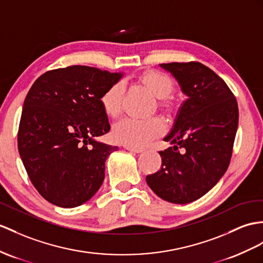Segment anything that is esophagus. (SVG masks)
Here are the masks:
<instances>
[{
    "mask_svg": "<svg viewBox=\"0 0 263 263\" xmlns=\"http://www.w3.org/2000/svg\"><path fill=\"white\" fill-rule=\"evenodd\" d=\"M125 148L127 151H129L132 153H136V154H139V153H142L144 151L143 148H135V147H129V146H125Z\"/></svg>",
    "mask_w": 263,
    "mask_h": 263,
    "instance_id": "1",
    "label": "esophagus"
}]
</instances>
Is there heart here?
<instances>
[{
  "label": "heart",
  "mask_w": 263,
  "mask_h": 263,
  "mask_svg": "<svg viewBox=\"0 0 263 263\" xmlns=\"http://www.w3.org/2000/svg\"><path fill=\"white\" fill-rule=\"evenodd\" d=\"M137 81L154 97L161 99L158 106L162 109H171V102L165 98L168 97L174 89V81L167 73L158 70H147L138 76ZM123 95L124 90L120 83H112L101 95L100 105L106 116L109 118H117L119 116ZM163 129V123L157 118H126L114 127L112 138L119 144L140 148L161 135Z\"/></svg>",
  "instance_id": "b5f03b06"
}]
</instances>
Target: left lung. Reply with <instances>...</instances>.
I'll list each match as a JSON object with an SVG mask.
<instances>
[{
    "mask_svg": "<svg viewBox=\"0 0 263 263\" xmlns=\"http://www.w3.org/2000/svg\"><path fill=\"white\" fill-rule=\"evenodd\" d=\"M187 96L171 133L173 147L159 152L162 167L146 182L154 193L175 204H187L212 189L231 161L239 123L238 102L213 70L200 62L162 63Z\"/></svg>",
    "mask_w": 263,
    "mask_h": 263,
    "instance_id": "left-lung-1",
    "label": "left lung"
}]
</instances>
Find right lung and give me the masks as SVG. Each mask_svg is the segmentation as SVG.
Masks as SVG:
<instances>
[{
    "label": "right lung",
    "instance_id": "right-lung-1",
    "mask_svg": "<svg viewBox=\"0 0 263 263\" xmlns=\"http://www.w3.org/2000/svg\"><path fill=\"white\" fill-rule=\"evenodd\" d=\"M123 73L87 66L47 71L25 97L17 148L33 186L60 208H76L96 194L105 162L118 149L95 138L110 130L101 95Z\"/></svg>",
    "mask_w": 263,
    "mask_h": 263
}]
</instances>
